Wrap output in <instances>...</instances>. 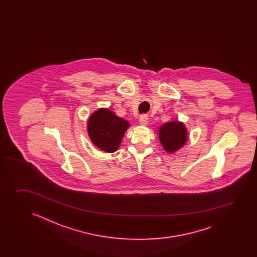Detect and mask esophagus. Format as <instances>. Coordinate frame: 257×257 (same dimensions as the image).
Segmentation results:
<instances>
[{
    "label": "esophagus",
    "instance_id": "34e87169",
    "mask_svg": "<svg viewBox=\"0 0 257 257\" xmlns=\"http://www.w3.org/2000/svg\"><path fill=\"white\" fill-rule=\"evenodd\" d=\"M148 122H149V117H148L147 115H142L141 117H140V124L142 125V126H146L148 124Z\"/></svg>",
    "mask_w": 257,
    "mask_h": 257
}]
</instances>
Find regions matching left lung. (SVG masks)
Instances as JSON below:
<instances>
[{
	"label": "left lung",
	"instance_id": "8db88e82",
	"mask_svg": "<svg viewBox=\"0 0 257 257\" xmlns=\"http://www.w3.org/2000/svg\"><path fill=\"white\" fill-rule=\"evenodd\" d=\"M159 139L166 152L175 153L185 145L187 140V131L181 122H168L159 130Z\"/></svg>",
	"mask_w": 257,
	"mask_h": 257
}]
</instances>
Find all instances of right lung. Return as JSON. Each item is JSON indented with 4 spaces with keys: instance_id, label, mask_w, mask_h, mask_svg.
I'll use <instances>...</instances> for the list:
<instances>
[{
    "instance_id": "obj_1",
    "label": "right lung",
    "mask_w": 257,
    "mask_h": 257,
    "mask_svg": "<svg viewBox=\"0 0 257 257\" xmlns=\"http://www.w3.org/2000/svg\"><path fill=\"white\" fill-rule=\"evenodd\" d=\"M128 126L130 123L113 111L100 108L88 120V133L96 147L105 153H114Z\"/></svg>"
}]
</instances>
